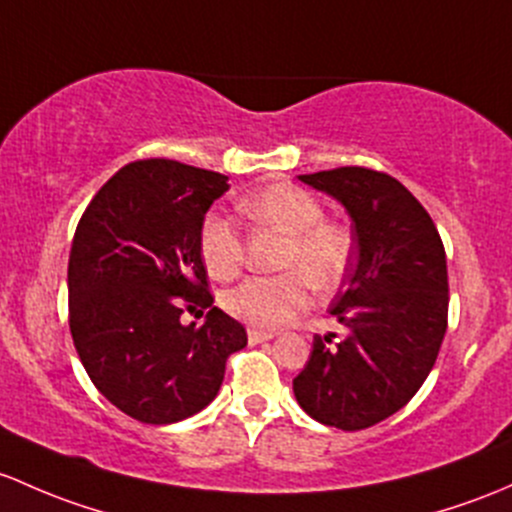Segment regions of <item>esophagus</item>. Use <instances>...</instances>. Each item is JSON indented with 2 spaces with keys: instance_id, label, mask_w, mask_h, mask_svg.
Masks as SVG:
<instances>
[{
  "instance_id": "1",
  "label": "esophagus",
  "mask_w": 512,
  "mask_h": 512,
  "mask_svg": "<svg viewBox=\"0 0 512 512\" xmlns=\"http://www.w3.org/2000/svg\"><path fill=\"white\" fill-rule=\"evenodd\" d=\"M272 333L267 331H257V328H247V341H250V346H257V343H265L270 341Z\"/></svg>"
}]
</instances>
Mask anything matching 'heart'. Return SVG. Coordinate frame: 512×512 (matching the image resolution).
Masks as SVG:
<instances>
[{
    "label": "heart",
    "instance_id": "1",
    "mask_svg": "<svg viewBox=\"0 0 512 512\" xmlns=\"http://www.w3.org/2000/svg\"><path fill=\"white\" fill-rule=\"evenodd\" d=\"M238 211L250 223L282 233L274 277H252L223 294V309L242 324L274 331L287 326L309 304V284L331 292L348 274L353 235L338 220L324 218V206L311 191L289 181L270 184L240 201ZM198 255L208 274L220 282L238 277L245 262V240L238 225L220 213H208L198 230Z\"/></svg>",
    "mask_w": 512,
    "mask_h": 512
}]
</instances>
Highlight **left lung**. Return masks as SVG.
<instances>
[{
    "mask_svg": "<svg viewBox=\"0 0 512 512\" xmlns=\"http://www.w3.org/2000/svg\"><path fill=\"white\" fill-rule=\"evenodd\" d=\"M299 179L346 206L355 262L331 304L346 336H314L294 397L316 422L358 432L402 410L437 363L449 316L444 242L385 171L338 166Z\"/></svg>",
    "mask_w": 512,
    "mask_h": 512,
    "instance_id": "8db88e82",
    "label": "left lung"
}]
</instances>
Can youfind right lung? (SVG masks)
<instances>
[{
  "instance_id": "right-lung-1",
  "label": "right lung",
  "mask_w": 512,
  "mask_h": 512,
  "mask_svg": "<svg viewBox=\"0 0 512 512\" xmlns=\"http://www.w3.org/2000/svg\"><path fill=\"white\" fill-rule=\"evenodd\" d=\"M228 176L174 159L122 166L93 196L68 260V326L102 395L144 424H171L218 395L225 363L247 346L213 306L198 230ZM209 309L201 327L184 310Z\"/></svg>"
}]
</instances>
